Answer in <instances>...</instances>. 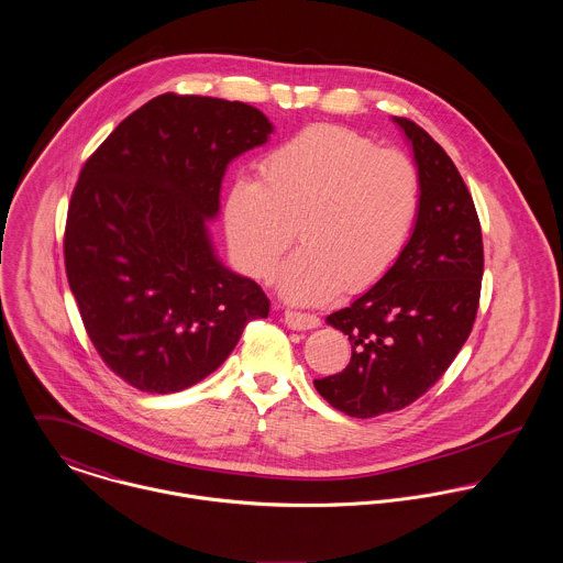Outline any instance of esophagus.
<instances>
[{
	"label": "esophagus",
	"instance_id": "1",
	"mask_svg": "<svg viewBox=\"0 0 563 563\" xmlns=\"http://www.w3.org/2000/svg\"><path fill=\"white\" fill-rule=\"evenodd\" d=\"M285 323L294 330H314L321 325V319L310 312H300V310H287L285 312Z\"/></svg>",
	"mask_w": 563,
	"mask_h": 563
}]
</instances>
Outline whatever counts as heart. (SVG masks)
Listing matches in <instances>:
<instances>
[{"label":"heart","instance_id":"heart-1","mask_svg":"<svg viewBox=\"0 0 563 563\" xmlns=\"http://www.w3.org/2000/svg\"><path fill=\"white\" fill-rule=\"evenodd\" d=\"M260 174L227 190L229 244L249 274L267 278L300 227L303 246L278 274L294 302L375 287L402 257L422 208L416 161L345 126L300 130L263 156Z\"/></svg>","mask_w":563,"mask_h":563}]
</instances>
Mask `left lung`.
<instances>
[{
    "instance_id": "obj_1",
    "label": "left lung",
    "mask_w": 563,
    "mask_h": 563,
    "mask_svg": "<svg viewBox=\"0 0 563 563\" xmlns=\"http://www.w3.org/2000/svg\"><path fill=\"white\" fill-rule=\"evenodd\" d=\"M413 147L422 208L396 267L362 298L328 317L349 336L345 371L314 379L351 418L405 409L441 379L472 334L484 274L474 199L452 158L407 118H394Z\"/></svg>"
}]
</instances>
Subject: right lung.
Wrapping results in <instances>:
<instances>
[{"label": "right lung", "mask_w": 563, "mask_h": 563, "mask_svg": "<svg viewBox=\"0 0 563 563\" xmlns=\"http://www.w3.org/2000/svg\"><path fill=\"white\" fill-rule=\"evenodd\" d=\"M269 132L246 102L169 91L87 158L66 217V276L91 345L132 388L195 386L267 317L260 285L214 257L206 218L227 165Z\"/></svg>", "instance_id": "add662e5"}]
</instances>
